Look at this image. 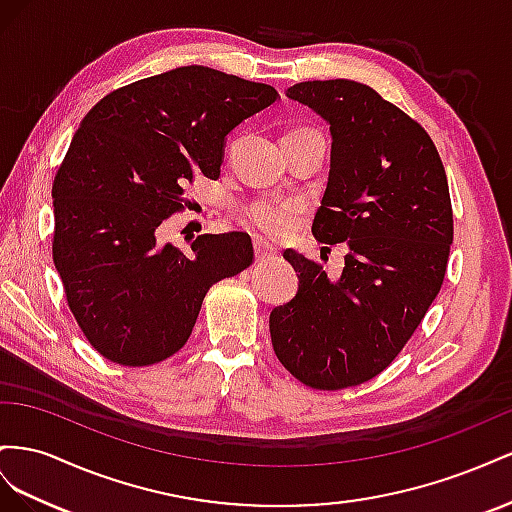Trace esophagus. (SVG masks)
I'll list each match as a JSON object with an SVG mask.
<instances>
[{"mask_svg": "<svg viewBox=\"0 0 512 512\" xmlns=\"http://www.w3.org/2000/svg\"><path fill=\"white\" fill-rule=\"evenodd\" d=\"M253 248H255V259L257 261H268V259H272L276 255L274 248L270 244H266V242H261V240H255Z\"/></svg>", "mask_w": 512, "mask_h": 512, "instance_id": "34e87169", "label": "esophagus"}]
</instances>
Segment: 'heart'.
<instances>
[{
  "label": "heart",
  "mask_w": 512,
  "mask_h": 512,
  "mask_svg": "<svg viewBox=\"0 0 512 512\" xmlns=\"http://www.w3.org/2000/svg\"><path fill=\"white\" fill-rule=\"evenodd\" d=\"M300 206L296 201H257L248 208L246 221L261 236L281 238L296 221Z\"/></svg>",
  "instance_id": "heart-1"
}]
</instances>
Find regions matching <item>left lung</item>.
I'll return each instance as SVG.
<instances>
[{
	"label": "left lung",
	"mask_w": 512,
	"mask_h": 512,
	"mask_svg": "<svg viewBox=\"0 0 512 512\" xmlns=\"http://www.w3.org/2000/svg\"><path fill=\"white\" fill-rule=\"evenodd\" d=\"M287 98L330 124V173L313 236L345 242L330 279L315 261L283 253L298 294L270 313L276 358L302 384L341 390L397 358L442 287L452 244L446 171L427 130L373 87L304 81Z\"/></svg>",
	"instance_id": "left-lung-1"
}]
</instances>
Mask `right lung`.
<instances>
[{"mask_svg": "<svg viewBox=\"0 0 512 512\" xmlns=\"http://www.w3.org/2000/svg\"><path fill=\"white\" fill-rule=\"evenodd\" d=\"M279 94L208 66H180L107 94L53 182V264L85 339L124 367L180 352L208 289L253 264L248 233H203L184 253L156 229L186 182L221 175L227 135Z\"/></svg>", "mask_w": 512, "mask_h": 512, "instance_id": "add662e5", "label": "right lung"}]
</instances>
